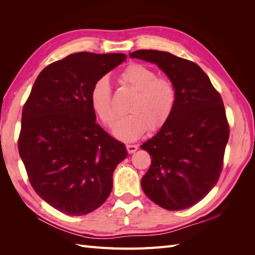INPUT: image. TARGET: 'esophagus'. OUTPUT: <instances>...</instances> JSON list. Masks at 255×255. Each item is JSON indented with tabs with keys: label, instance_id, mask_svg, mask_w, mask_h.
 Returning <instances> with one entry per match:
<instances>
[{
	"label": "esophagus",
	"instance_id": "1",
	"mask_svg": "<svg viewBox=\"0 0 255 255\" xmlns=\"http://www.w3.org/2000/svg\"><path fill=\"white\" fill-rule=\"evenodd\" d=\"M137 149H138V146L136 144H127V150L129 154L136 152Z\"/></svg>",
	"mask_w": 255,
	"mask_h": 255
}]
</instances>
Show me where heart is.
I'll return each mask as SVG.
<instances>
[{"label":"heart","mask_w":255,"mask_h":255,"mask_svg":"<svg viewBox=\"0 0 255 255\" xmlns=\"http://www.w3.org/2000/svg\"><path fill=\"white\" fill-rule=\"evenodd\" d=\"M120 81L136 91L129 103L128 115L115 123L112 132L122 141H135L146 129L157 132L174 111L176 90L168 78L157 76L151 68L141 64H129L120 73ZM89 101L91 109L104 125L111 126L116 119L112 104V90L106 76L92 85Z\"/></svg>","instance_id":"1"}]
</instances>
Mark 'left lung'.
Listing matches in <instances>:
<instances>
[{
    "label": "left lung",
    "mask_w": 255,
    "mask_h": 255,
    "mask_svg": "<svg viewBox=\"0 0 255 255\" xmlns=\"http://www.w3.org/2000/svg\"><path fill=\"white\" fill-rule=\"evenodd\" d=\"M129 57L155 64L176 90L171 117L140 145L152 156L142 190L160 207L185 210L218 182L230 134L222 99L192 61L157 50H138Z\"/></svg>",
    "instance_id": "1"
}]
</instances>
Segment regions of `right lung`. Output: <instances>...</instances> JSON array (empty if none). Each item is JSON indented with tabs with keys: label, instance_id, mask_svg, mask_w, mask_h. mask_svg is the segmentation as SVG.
I'll list each match as a JSON object with an SVG mask.
<instances>
[{
	"label": "right lung",
	"instance_id": "right-lung-1",
	"mask_svg": "<svg viewBox=\"0 0 255 255\" xmlns=\"http://www.w3.org/2000/svg\"><path fill=\"white\" fill-rule=\"evenodd\" d=\"M122 53H74L38 75L22 111L19 154L33 188L57 211L82 216L101 206L125 143L97 125L89 96L97 80L122 64Z\"/></svg>",
	"mask_w": 255,
	"mask_h": 255
}]
</instances>
